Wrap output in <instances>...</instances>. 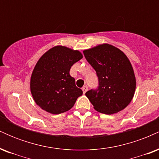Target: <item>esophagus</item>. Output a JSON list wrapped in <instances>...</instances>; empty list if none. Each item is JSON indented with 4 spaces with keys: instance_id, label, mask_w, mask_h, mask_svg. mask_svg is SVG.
Returning <instances> with one entry per match:
<instances>
[{
    "instance_id": "1",
    "label": "esophagus",
    "mask_w": 159,
    "mask_h": 159,
    "mask_svg": "<svg viewBox=\"0 0 159 159\" xmlns=\"http://www.w3.org/2000/svg\"><path fill=\"white\" fill-rule=\"evenodd\" d=\"M82 90H83L84 93H85L88 90V87H87V86H84V87H82Z\"/></svg>"
}]
</instances>
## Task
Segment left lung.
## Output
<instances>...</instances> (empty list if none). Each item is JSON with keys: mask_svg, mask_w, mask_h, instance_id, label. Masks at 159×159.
<instances>
[{"mask_svg": "<svg viewBox=\"0 0 159 159\" xmlns=\"http://www.w3.org/2000/svg\"><path fill=\"white\" fill-rule=\"evenodd\" d=\"M84 54L98 77L97 88L85 93L94 108L105 114L123 110L132 101L136 87L134 71L126 55L108 44L85 50Z\"/></svg>", "mask_w": 159, "mask_h": 159, "instance_id": "obj_1", "label": "left lung"}]
</instances>
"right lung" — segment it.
<instances>
[{
	"mask_svg": "<svg viewBox=\"0 0 159 159\" xmlns=\"http://www.w3.org/2000/svg\"><path fill=\"white\" fill-rule=\"evenodd\" d=\"M82 57L81 52L64 46L54 47L40 57L30 78V91L42 109L59 114L73 107L83 91L69 70Z\"/></svg>",
	"mask_w": 159,
	"mask_h": 159,
	"instance_id": "obj_1",
	"label": "right lung"
}]
</instances>
